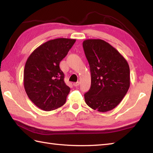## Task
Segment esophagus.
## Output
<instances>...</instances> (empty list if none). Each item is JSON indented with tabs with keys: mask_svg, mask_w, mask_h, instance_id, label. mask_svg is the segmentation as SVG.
I'll use <instances>...</instances> for the list:
<instances>
[{
	"mask_svg": "<svg viewBox=\"0 0 153 153\" xmlns=\"http://www.w3.org/2000/svg\"><path fill=\"white\" fill-rule=\"evenodd\" d=\"M79 85V82H74V83H73V85H74V87H77V86H78Z\"/></svg>",
	"mask_w": 153,
	"mask_h": 153,
	"instance_id": "esophagus-1",
	"label": "esophagus"
}]
</instances>
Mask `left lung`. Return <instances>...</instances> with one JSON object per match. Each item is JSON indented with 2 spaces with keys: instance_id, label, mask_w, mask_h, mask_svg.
I'll return each mask as SVG.
<instances>
[{
  "instance_id": "1",
  "label": "left lung",
  "mask_w": 153,
  "mask_h": 153,
  "mask_svg": "<svg viewBox=\"0 0 153 153\" xmlns=\"http://www.w3.org/2000/svg\"><path fill=\"white\" fill-rule=\"evenodd\" d=\"M90 66L91 85L84 97L90 108L105 112L122 101L130 85L128 62L108 43L102 39L83 42Z\"/></svg>"
}]
</instances>
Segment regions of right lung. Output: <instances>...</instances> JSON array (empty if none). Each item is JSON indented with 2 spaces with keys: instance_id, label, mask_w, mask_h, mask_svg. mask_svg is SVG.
Instances as JSON below:
<instances>
[{
  "instance_id": "right-lung-1",
  "label": "right lung",
  "mask_w": 153,
  "mask_h": 153,
  "mask_svg": "<svg viewBox=\"0 0 153 153\" xmlns=\"http://www.w3.org/2000/svg\"><path fill=\"white\" fill-rule=\"evenodd\" d=\"M76 39L58 38L42 44L28 57L24 71V85L29 98L38 108L50 111L66 102L70 88L64 82L60 61Z\"/></svg>"
}]
</instances>
